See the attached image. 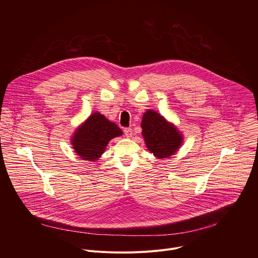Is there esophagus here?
<instances>
[{
	"label": "esophagus",
	"instance_id": "obj_1",
	"mask_svg": "<svg viewBox=\"0 0 258 258\" xmlns=\"http://www.w3.org/2000/svg\"><path fill=\"white\" fill-rule=\"evenodd\" d=\"M124 135H125V137H127V138H131L132 136H133V130L131 128V127H126V128H124Z\"/></svg>",
	"mask_w": 258,
	"mask_h": 258
}]
</instances>
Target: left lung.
Masks as SVG:
<instances>
[{
    "label": "left lung",
    "mask_w": 258,
    "mask_h": 258,
    "mask_svg": "<svg viewBox=\"0 0 258 258\" xmlns=\"http://www.w3.org/2000/svg\"><path fill=\"white\" fill-rule=\"evenodd\" d=\"M141 127L147 148L158 159L173 155L182 143L177 128L154 110L144 113Z\"/></svg>",
    "instance_id": "obj_1"
}]
</instances>
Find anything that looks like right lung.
Masks as SVG:
<instances>
[{"label": "right lung", "mask_w": 258, "mask_h": 258, "mask_svg": "<svg viewBox=\"0 0 258 258\" xmlns=\"http://www.w3.org/2000/svg\"><path fill=\"white\" fill-rule=\"evenodd\" d=\"M121 135L122 131L114 122L95 112L73 134L72 148L83 160L97 161L104 153L109 141Z\"/></svg>", "instance_id": "add662e5"}]
</instances>
